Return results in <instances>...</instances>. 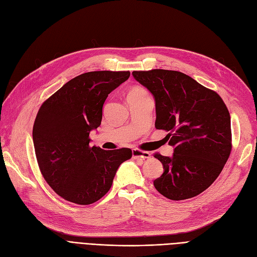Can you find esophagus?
Segmentation results:
<instances>
[{"label":"esophagus","instance_id":"34e87169","mask_svg":"<svg viewBox=\"0 0 257 257\" xmlns=\"http://www.w3.org/2000/svg\"><path fill=\"white\" fill-rule=\"evenodd\" d=\"M152 154L150 152H144L141 150H134L132 151V158L135 159H141V160H145V159H150Z\"/></svg>","mask_w":257,"mask_h":257}]
</instances>
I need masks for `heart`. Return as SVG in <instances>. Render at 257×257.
I'll return each instance as SVG.
<instances>
[{"label":"heart","mask_w":257,"mask_h":257,"mask_svg":"<svg viewBox=\"0 0 257 257\" xmlns=\"http://www.w3.org/2000/svg\"><path fill=\"white\" fill-rule=\"evenodd\" d=\"M148 93L142 87H134L131 88L128 92L127 98H135V97H141V96H146Z\"/></svg>","instance_id":"obj_1"}]
</instances>
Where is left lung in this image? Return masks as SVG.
<instances>
[{
  "mask_svg": "<svg viewBox=\"0 0 257 257\" xmlns=\"http://www.w3.org/2000/svg\"><path fill=\"white\" fill-rule=\"evenodd\" d=\"M154 95L157 129L174 146L172 157L155 154L164 172L157 191L173 201L196 196L218 178L231 151L230 116L222 98L187 74L164 69L134 71Z\"/></svg>",
  "mask_w": 257,
  "mask_h": 257,
  "instance_id": "1",
  "label": "left lung"
}]
</instances>
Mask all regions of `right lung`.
Listing matches in <instances>:
<instances>
[{"instance_id":"add662e5","label":"right lung","mask_w":257,"mask_h":257,"mask_svg":"<svg viewBox=\"0 0 257 257\" xmlns=\"http://www.w3.org/2000/svg\"><path fill=\"white\" fill-rule=\"evenodd\" d=\"M129 71H90L71 79L41 104L33 126V142L45 180L64 200L97 202L110 190L130 148L103 151L89 146V132L102 119V106Z\"/></svg>"}]
</instances>
